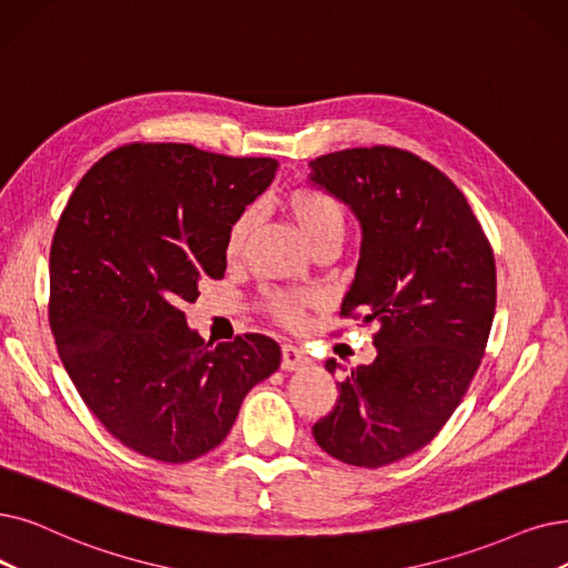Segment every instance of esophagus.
Segmentation results:
<instances>
[{"label":"esophagus","mask_w":568,"mask_h":568,"mask_svg":"<svg viewBox=\"0 0 568 568\" xmlns=\"http://www.w3.org/2000/svg\"><path fill=\"white\" fill-rule=\"evenodd\" d=\"M308 362H311L308 355L302 348H297V345L292 343L283 345V362H281L283 372H302Z\"/></svg>","instance_id":"obj_1"}]
</instances>
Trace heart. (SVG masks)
Returning a JSON list of instances; mask_svg holds the SVG:
<instances>
[{
  "label": "heart",
  "instance_id": "obj_1",
  "mask_svg": "<svg viewBox=\"0 0 568 568\" xmlns=\"http://www.w3.org/2000/svg\"><path fill=\"white\" fill-rule=\"evenodd\" d=\"M287 209L308 243L329 232H343V211L325 192L311 190V187L292 190L287 194ZM253 225H255L253 209L243 211L234 220L225 243V253L230 260L241 255L243 243L248 239ZM266 302H268V311L285 325H300L306 306H311L308 297H304V294H292V292H271Z\"/></svg>",
  "mask_w": 568,
  "mask_h": 568
}]
</instances>
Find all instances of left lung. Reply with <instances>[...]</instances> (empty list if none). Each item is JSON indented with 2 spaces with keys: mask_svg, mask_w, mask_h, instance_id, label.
<instances>
[{
  "mask_svg": "<svg viewBox=\"0 0 568 568\" xmlns=\"http://www.w3.org/2000/svg\"><path fill=\"white\" fill-rule=\"evenodd\" d=\"M308 166L362 230L341 315L381 325L376 359L345 372L313 436L338 462L378 468L425 448L471 385L497 306L495 255L455 183L413 153L351 148Z\"/></svg>",
  "mask_w": 568,
  "mask_h": 568,
  "instance_id": "8db88e82",
  "label": "left lung"
}]
</instances>
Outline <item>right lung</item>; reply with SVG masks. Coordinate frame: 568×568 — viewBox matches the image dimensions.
<instances>
[{
	"label": "right lung",
	"mask_w": 568,
	"mask_h": 568,
	"mask_svg": "<svg viewBox=\"0 0 568 568\" xmlns=\"http://www.w3.org/2000/svg\"><path fill=\"white\" fill-rule=\"evenodd\" d=\"M271 158L132 143L73 190L51 248V327L81 399L120 443L169 464L206 455L281 366L262 334L206 343L185 304L223 278L234 220L276 176Z\"/></svg>",
	"instance_id": "obj_1"
}]
</instances>
